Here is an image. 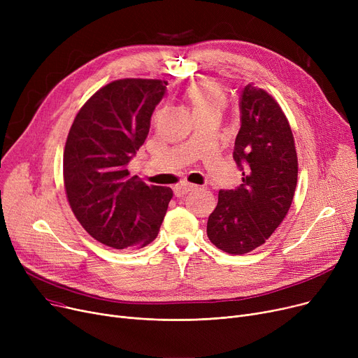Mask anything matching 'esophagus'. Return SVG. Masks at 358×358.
<instances>
[{
  "label": "esophagus",
  "instance_id": "34e87169",
  "mask_svg": "<svg viewBox=\"0 0 358 358\" xmlns=\"http://www.w3.org/2000/svg\"><path fill=\"white\" fill-rule=\"evenodd\" d=\"M193 190H196V185L189 184V182H182V184L174 187V194H176V197H184L187 193H190Z\"/></svg>",
  "mask_w": 358,
  "mask_h": 358
}]
</instances>
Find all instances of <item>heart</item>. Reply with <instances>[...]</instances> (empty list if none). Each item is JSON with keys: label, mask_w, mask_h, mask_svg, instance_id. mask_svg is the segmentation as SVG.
<instances>
[{"label": "heart", "mask_w": 358, "mask_h": 358, "mask_svg": "<svg viewBox=\"0 0 358 358\" xmlns=\"http://www.w3.org/2000/svg\"><path fill=\"white\" fill-rule=\"evenodd\" d=\"M185 99L189 101L193 116L201 115V113H222L227 104V97H224V92L219 85L215 83L203 81L193 84L185 91Z\"/></svg>", "instance_id": "b5f03b06"}]
</instances>
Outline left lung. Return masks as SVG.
Instances as JSON below:
<instances>
[{
	"instance_id": "1",
	"label": "left lung",
	"mask_w": 358,
	"mask_h": 358,
	"mask_svg": "<svg viewBox=\"0 0 358 358\" xmlns=\"http://www.w3.org/2000/svg\"><path fill=\"white\" fill-rule=\"evenodd\" d=\"M241 127L234 161L242 184L220 190L208 220L212 243L228 254L262 245L286 217L297 184V155L290 124L278 103L252 84L239 97Z\"/></svg>"
}]
</instances>
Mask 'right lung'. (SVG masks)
Segmentation results:
<instances>
[{
	"instance_id": "right-lung-1",
	"label": "right lung",
	"mask_w": 358,
	"mask_h": 358,
	"mask_svg": "<svg viewBox=\"0 0 358 358\" xmlns=\"http://www.w3.org/2000/svg\"><path fill=\"white\" fill-rule=\"evenodd\" d=\"M166 83L126 78L99 90L83 106L68 134L64 181L83 228L116 250L152 242L173 199L168 187H149L127 165L143 145Z\"/></svg>"
}]
</instances>
